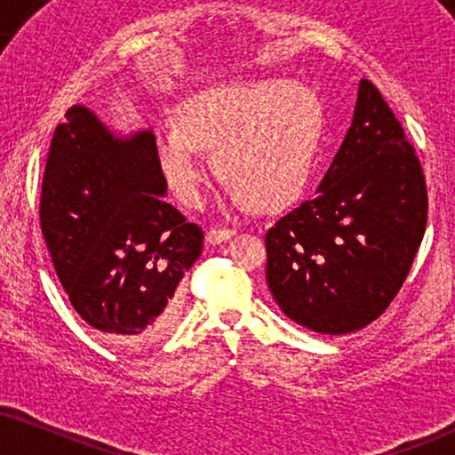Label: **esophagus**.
Listing matches in <instances>:
<instances>
[{"label": "esophagus", "instance_id": "1", "mask_svg": "<svg viewBox=\"0 0 455 455\" xmlns=\"http://www.w3.org/2000/svg\"><path fill=\"white\" fill-rule=\"evenodd\" d=\"M236 234V229H219V228H211L209 232H206V240H209V244H221L226 243V240H229Z\"/></svg>", "mask_w": 455, "mask_h": 455}]
</instances>
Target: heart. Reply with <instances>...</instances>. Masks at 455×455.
I'll return each mask as SVG.
<instances>
[{
	"mask_svg": "<svg viewBox=\"0 0 455 455\" xmlns=\"http://www.w3.org/2000/svg\"><path fill=\"white\" fill-rule=\"evenodd\" d=\"M323 139V108L297 82H229L183 100L177 126L156 128L162 172L185 204H198L212 149L217 175L234 206L280 209L310 181Z\"/></svg>",
	"mask_w": 455,
	"mask_h": 455,
	"instance_id": "obj_1",
	"label": "heart"
}]
</instances>
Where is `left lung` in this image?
<instances>
[{"mask_svg": "<svg viewBox=\"0 0 455 455\" xmlns=\"http://www.w3.org/2000/svg\"><path fill=\"white\" fill-rule=\"evenodd\" d=\"M426 217L416 151L378 88L361 80L352 124L314 198L267 229L270 293L316 333L367 327L405 283Z\"/></svg>", "mask_w": 455, "mask_h": 455, "instance_id": "8db88e82", "label": "left lung"}]
</instances>
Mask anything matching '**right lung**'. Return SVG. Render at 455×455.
I'll return each instance as SVG.
<instances>
[{
  "label": "right lung",
  "instance_id": "add662e5",
  "mask_svg": "<svg viewBox=\"0 0 455 455\" xmlns=\"http://www.w3.org/2000/svg\"><path fill=\"white\" fill-rule=\"evenodd\" d=\"M164 196L154 132L120 134L86 105L67 109L44 172L42 234L71 306L117 344L166 333L202 253V229Z\"/></svg>",
  "mask_w": 455,
  "mask_h": 455
}]
</instances>
